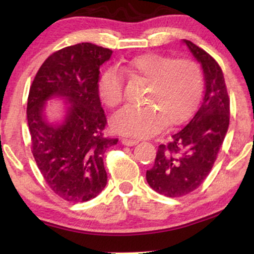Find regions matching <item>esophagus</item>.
<instances>
[{
	"instance_id": "obj_1",
	"label": "esophagus",
	"mask_w": 254,
	"mask_h": 254,
	"mask_svg": "<svg viewBox=\"0 0 254 254\" xmlns=\"http://www.w3.org/2000/svg\"><path fill=\"white\" fill-rule=\"evenodd\" d=\"M137 139H131V138H122V143L124 145H135L137 143Z\"/></svg>"
}]
</instances>
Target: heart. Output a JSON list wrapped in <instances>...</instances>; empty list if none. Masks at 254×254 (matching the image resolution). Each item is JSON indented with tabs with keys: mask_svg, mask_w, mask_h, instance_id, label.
I'll use <instances>...</instances> for the list:
<instances>
[{
	"mask_svg": "<svg viewBox=\"0 0 254 254\" xmlns=\"http://www.w3.org/2000/svg\"><path fill=\"white\" fill-rule=\"evenodd\" d=\"M123 76L147 83L145 106H125L111 119L112 129L124 136L147 137L165 123H180L191 115L202 94V70L193 60L144 54L121 63L118 70L109 68L100 74L98 94L109 109L122 103Z\"/></svg>",
	"mask_w": 254,
	"mask_h": 254,
	"instance_id": "heart-1",
	"label": "heart"
}]
</instances>
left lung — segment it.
Here are the masks:
<instances>
[{
	"mask_svg": "<svg viewBox=\"0 0 254 254\" xmlns=\"http://www.w3.org/2000/svg\"><path fill=\"white\" fill-rule=\"evenodd\" d=\"M202 64L205 87L196 113L157 148L154 166L145 178L157 193L177 198L202 185L210 173L229 125V97L223 72L208 52L184 39Z\"/></svg>",
	"mask_w": 254,
	"mask_h": 254,
	"instance_id": "obj_1",
	"label": "left lung"
}]
</instances>
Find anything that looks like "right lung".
Here are the masks:
<instances>
[{
  "label": "right lung",
  "instance_id": "add662e5",
  "mask_svg": "<svg viewBox=\"0 0 254 254\" xmlns=\"http://www.w3.org/2000/svg\"><path fill=\"white\" fill-rule=\"evenodd\" d=\"M112 51L90 43L50 55L36 74L27 101L32 154L49 188L72 203L97 197L107 183L104 154L118 138L104 137L107 124L98 94L100 65ZM64 100V115L52 121L46 103Z\"/></svg>",
  "mask_w": 254,
  "mask_h": 254
}]
</instances>
